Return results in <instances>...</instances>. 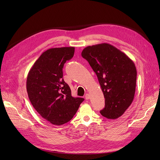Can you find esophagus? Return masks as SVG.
I'll return each instance as SVG.
<instances>
[{
	"instance_id": "esophagus-1",
	"label": "esophagus",
	"mask_w": 160,
	"mask_h": 160,
	"mask_svg": "<svg viewBox=\"0 0 160 160\" xmlns=\"http://www.w3.org/2000/svg\"><path fill=\"white\" fill-rule=\"evenodd\" d=\"M89 98H90V95H89V94H86V96H85V98L86 99V100H88V99H89Z\"/></svg>"
}]
</instances>
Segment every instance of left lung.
Here are the masks:
<instances>
[{
	"mask_svg": "<svg viewBox=\"0 0 160 160\" xmlns=\"http://www.w3.org/2000/svg\"><path fill=\"white\" fill-rule=\"evenodd\" d=\"M82 56L96 73L105 98L100 112L110 119L119 118L131 105L136 92L137 70L131 59L108 43L88 46Z\"/></svg>",
	"mask_w": 160,
	"mask_h": 160,
	"instance_id": "left-lung-1",
	"label": "left lung"
}]
</instances>
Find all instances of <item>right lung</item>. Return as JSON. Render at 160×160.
Returning a JSON list of instances; mask_svg holds the SVG:
<instances>
[{
	"label": "right lung",
	"instance_id": "1",
	"mask_svg": "<svg viewBox=\"0 0 160 160\" xmlns=\"http://www.w3.org/2000/svg\"><path fill=\"white\" fill-rule=\"evenodd\" d=\"M74 47L52 48L42 53L28 72L27 90L30 101L44 119L62 125L72 119L83 98H74L63 79V67L73 57Z\"/></svg>",
	"mask_w": 160,
	"mask_h": 160
}]
</instances>
